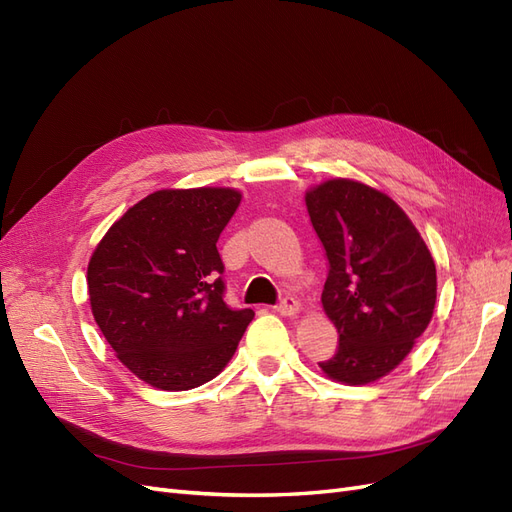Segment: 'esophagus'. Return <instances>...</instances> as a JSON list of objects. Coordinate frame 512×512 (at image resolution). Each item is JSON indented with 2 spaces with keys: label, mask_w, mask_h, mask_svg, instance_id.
I'll use <instances>...</instances> for the list:
<instances>
[{
  "label": "esophagus",
  "mask_w": 512,
  "mask_h": 512,
  "mask_svg": "<svg viewBox=\"0 0 512 512\" xmlns=\"http://www.w3.org/2000/svg\"><path fill=\"white\" fill-rule=\"evenodd\" d=\"M299 309H301V303L294 297H284L280 303L275 305V312L282 316H297Z\"/></svg>",
  "instance_id": "obj_1"
}]
</instances>
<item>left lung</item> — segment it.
Segmentation results:
<instances>
[{
	"mask_svg": "<svg viewBox=\"0 0 512 512\" xmlns=\"http://www.w3.org/2000/svg\"><path fill=\"white\" fill-rule=\"evenodd\" d=\"M309 220L329 260L322 307L339 333L329 378L369 384L406 359L436 307V265L393 198L352 179L305 194Z\"/></svg>",
	"mask_w": 512,
	"mask_h": 512,
	"instance_id": "8db88e82",
	"label": "left lung"
}]
</instances>
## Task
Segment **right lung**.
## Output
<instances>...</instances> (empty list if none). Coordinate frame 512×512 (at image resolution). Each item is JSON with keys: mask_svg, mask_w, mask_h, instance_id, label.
I'll return each instance as SVG.
<instances>
[{"mask_svg": "<svg viewBox=\"0 0 512 512\" xmlns=\"http://www.w3.org/2000/svg\"><path fill=\"white\" fill-rule=\"evenodd\" d=\"M241 192L158 190L108 228L91 254V312L117 359L162 391L213 380L235 354L252 309L224 303L218 247Z\"/></svg>", "mask_w": 512, "mask_h": 512, "instance_id": "1", "label": "right lung"}]
</instances>
